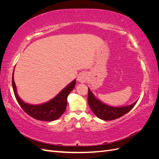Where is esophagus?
Segmentation results:
<instances>
[{
	"label": "esophagus",
	"mask_w": 159,
	"mask_h": 159,
	"mask_svg": "<svg viewBox=\"0 0 159 159\" xmlns=\"http://www.w3.org/2000/svg\"><path fill=\"white\" fill-rule=\"evenodd\" d=\"M88 80V75L85 72H81L80 73L78 77V81H80V82L84 83Z\"/></svg>",
	"instance_id": "esophagus-1"
}]
</instances>
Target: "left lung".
Returning a JSON list of instances; mask_svg holds the SVG:
<instances>
[{
    "instance_id": "obj_1",
    "label": "left lung",
    "mask_w": 159,
    "mask_h": 159,
    "mask_svg": "<svg viewBox=\"0 0 159 159\" xmlns=\"http://www.w3.org/2000/svg\"><path fill=\"white\" fill-rule=\"evenodd\" d=\"M88 101L89 107L93 113L98 117L105 120V121H110V120H113L122 117L123 115H125L130 110L132 109L137 103L136 102L128 106L120 107H111L96 99L89 88Z\"/></svg>"
}]
</instances>
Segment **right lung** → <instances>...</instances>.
Segmentation results:
<instances>
[{"mask_svg":"<svg viewBox=\"0 0 159 159\" xmlns=\"http://www.w3.org/2000/svg\"><path fill=\"white\" fill-rule=\"evenodd\" d=\"M12 84L14 93L18 103L28 115L37 120H40V121H52L61 117L66 111L67 106V98H68L69 93L74 88L75 80L67 85L64 89H62L61 91H60L54 98H53L50 102L38 105H32L25 103L18 97L16 93V85L14 81L13 75Z\"/></svg>","mask_w":159,"mask_h":159,"instance_id":"right-lung-1","label":"right lung"}]
</instances>
